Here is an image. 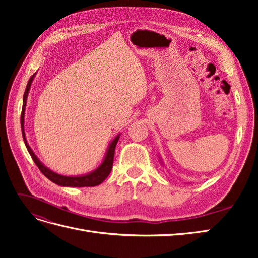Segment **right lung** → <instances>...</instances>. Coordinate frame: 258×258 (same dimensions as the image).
Here are the masks:
<instances>
[{"label": "right lung", "instance_id": "right-lung-1", "mask_svg": "<svg viewBox=\"0 0 258 258\" xmlns=\"http://www.w3.org/2000/svg\"><path fill=\"white\" fill-rule=\"evenodd\" d=\"M35 73L30 77V80L27 84V88L25 90V95H23V103H22V111H21V118H20V122H21V131H22V137H23V141H25L26 147L29 152V154L32 157L33 161L35 162V165L37 166V168L41 170V172L47 177L48 179L54 184L60 185V186H67V187H92V186H97L99 184L102 183L104 179L108 176V174L111 173V170L113 167V161H114V153H115V147L117 142H118V139L120 137V135L117 136L113 141L111 142L110 146L107 148V152L105 154V157L102 161V163L92 172L85 174V175H81V176H66V175H61L58 174L56 172H53L50 169H48L47 167H45L43 163L40 161L35 154L33 153V151L31 150V147L29 146L27 139H26V135H25V110H26V105H27V99H28V95L30 91V87L31 84H32V81L34 79Z\"/></svg>", "mask_w": 258, "mask_h": 258}]
</instances>
